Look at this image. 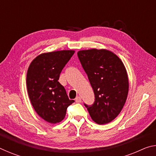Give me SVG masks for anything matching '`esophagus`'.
Returning a JSON list of instances; mask_svg holds the SVG:
<instances>
[{"instance_id": "34e87169", "label": "esophagus", "mask_w": 156, "mask_h": 156, "mask_svg": "<svg viewBox=\"0 0 156 156\" xmlns=\"http://www.w3.org/2000/svg\"><path fill=\"white\" fill-rule=\"evenodd\" d=\"M75 101H76V102H78V103H80V102H81V101H82L81 98H80V97H79V96L76 97V99H75Z\"/></svg>"}]
</instances>
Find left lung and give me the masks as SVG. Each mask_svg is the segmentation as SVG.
<instances>
[{
  "label": "left lung",
  "mask_w": 156,
  "mask_h": 156,
  "mask_svg": "<svg viewBox=\"0 0 156 156\" xmlns=\"http://www.w3.org/2000/svg\"><path fill=\"white\" fill-rule=\"evenodd\" d=\"M78 56L95 94L91 106L84 104L98 125L112 122L122 109L129 92L127 72L121 59L105 49L80 50Z\"/></svg>",
  "instance_id": "8db88e82"
}]
</instances>
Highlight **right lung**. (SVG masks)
<instances>
[{
  "label": "right lung",
  "instance_id": "add662e5",
  "mask_svg": "<svg viewBox=\"0 0 156 156\" xmlns=\"http://www.w3.org/2000/svg\"><path fill=\"white\" fill-rule=\"evenodd\" d=\"M74 53V50L43 53L28 67L26 83L29 98L37 114L47 122H61L67 107L74 102L69 99L58 82L60 72Z\"/></svg>",
  "mask_w": 156,
  "mask_h": 156
}]
</instances>
